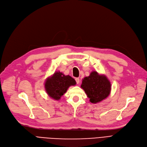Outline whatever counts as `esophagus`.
Wrapping results in <instances>:
<instances>
[{
	"label": "esophagus",
	"mask_w": 147,
	"mask_h": 147,
	"mask_svg": "<svg viewBox=\"0 0 147 147\" xmlns=\"http://www.w3.org/2000/svg\"><path fill=\"white\" fill-rule=\"evenodd\" d=\"M75 80H76V83H77V84H79V81H80V79H79V78H76L75 79Z\"/></svg>",
	"instance_id": "obj_1"
}]
</instances>
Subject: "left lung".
<instances>
[{"instance_id":"8db88e82","label":"left lung","mask_w":147,"mask_h":147,"mask_svg":"<svg viewBox=\"0 0 147 147\" xmlns=\"http://www.w3.org/2000/svg\"><path fill=\"white\" fill-rule=\"evenodd\" d=\"M81 88L90 98V102L95 104L101 102L109 95L111 84L105 76L92 71L89 76L83 79Z\"/></svg>"}]
</instances>
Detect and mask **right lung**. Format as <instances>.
I'll list each match as a JSON object with an SVG mask.
<instances>
[{"label":"right lung","instance_id":"1","mask_svg":"<svg viewBox=\"0 0 147 147\" xmlns=\"http://www.w3.org/2000/svg\"><path fill=\"white\" fill-rule=\"evenodd\" d=\"M76 84L75 80L71 76H65L58 71L46 80L45 87L50 97L55 100H59L69 86L75 85Z\"/></svg>","mask_w":147,"mask_h":147}]
</instances>
